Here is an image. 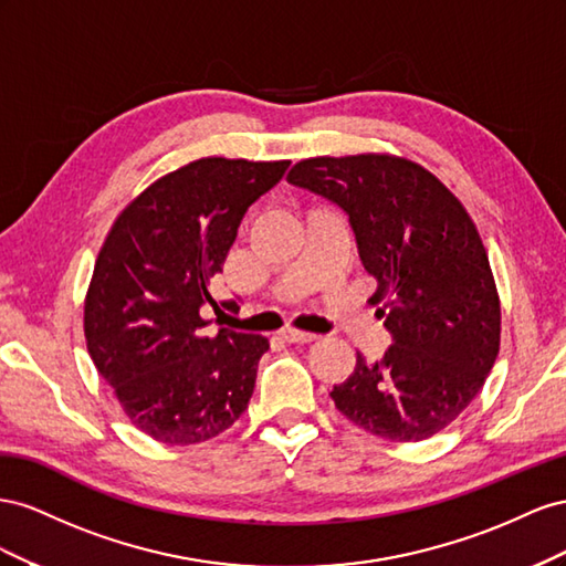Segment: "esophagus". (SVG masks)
<instances>
[{"label": "esophagus", "instance_id": "esophagus-1", "mask_svg": "<svg viewBox=\"0 0 566 566\" xmlns=\"http://www.w3.org/2000/svg\"><path fill=\"white\" fill-rule=\"evenodd\" d=\"M286 344H311V342H315L317 338V334H311V332H298V329H292V327H286V329H282V334H280Z\"/></svg>", "mask_w": 566, "mask_h": 566}]
</instances>
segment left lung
<instances>
[{
  "label": "left lung",
  "mask_w": 566,
  "mask_h": 566,
  "mask_svg": "<svg viewBox=\"0 0 566 566\" xmlns=\"http://www.w3.org/2000/svg\"><path fill=\"white\" fill-rule=\"evenodd\" d=\"M289 182L348 216L391 346L358 353L329 394L381 439L412 443L446 429L481 391L500 348V301L486 249L462 203L422 166L386 154L301 160Z\"/></svg>",
  "instance_id": "8db88e82"
}]
</instances>
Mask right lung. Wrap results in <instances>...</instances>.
I'll use <instances>...</instances> for the list:
<instances>
[{"label":"right lung","mask_w":566,"mask_h":566,"mask_svg":"<svg viewBox=\"0 0 566 566\" xmlns=\"http://www.w3.org/2000/svg\"><path fill=\"white\" fill-rule=\"evenodd\" d=\"M289 160L201 158L125 208L96 258L85 301L92 360L130 422L168 446L230 429L247 410L268 338L206 336L208 282L222 272L249 206Z\"/></svg>","instance_id":"add662e5"}]
</instances>
